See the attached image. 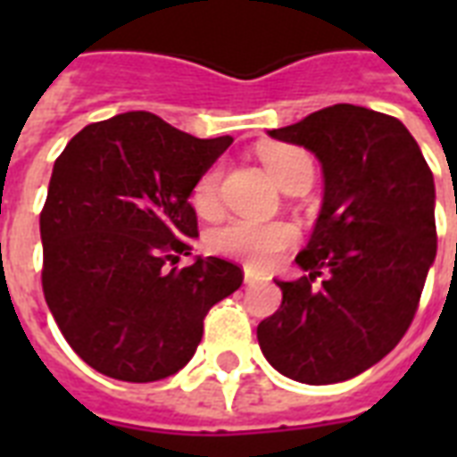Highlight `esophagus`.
I'll return each mask as SVG.
<instances>
[{
	"mask_svg": "<svg viewBox=\"0 0 457 457\" xmlns=\"http://www.w3.org/2000/svg\"><path fill=\"white\" fill-rule=\"evenodd\" d=\"M253 282H258V275L246 268V270H244V285H253Z\"/></svg>",
	"mask_w": 457,
	"mask_h": 457,
	"instance_id": "esophagus-1",
	"label": "esophagus"
}]
</instances>
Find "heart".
Wrapping results in <instances>:
<instances>
[{
  "mask_svg": "<svg viewBox=\"0 0 457 457\" xmlns=\"http://www.w3.org/2000/svg\"><path fill=\"white\" fill-rule=\"evenodd\" d=\"M265 170L282 189L308 187L315 175L311 154L292 145H270L261 149ZM220 165H211L194 182L189 201L201 218L220 213ZM296 242V228L287 220H229L208 235V249L215 256L232 258L253 270H268Z\"/></svg>",
  "mask_w": 457,
  "mask_h": 457,
  "instance_id": "obj_1",
  "label": "heart"
}]
</instances>
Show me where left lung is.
I'll use <instances>...</instances> for the list:
<instances>
[{
  "instance_id": "8db88e82",
  "label": "left lung",
  "mask_w": 457,
  "mask_h": 457,
  "mask_svg": "<svg viewBox=\"0 0 457 457\" xmlns=\"http://www.w3.org/2000/svg\"><path fill=\"white\" fill-rule=\"evenodd\" d=\"M270 137L322 163L325 196L305 270L278 282L282 303L258 325L272 368L303 384H334L382 361L408 332L436 256L434 178L394 116L334 104Z\"/></svg>"
}]
</instances>
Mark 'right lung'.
Here are the masks:
<instances>
[{"label": "right lung", "instance_id": "right-lung-1", "mask_svg": "<svg viewBox=\"0 0 457 457\" xmlns=\"http://www.w3.org/2000/svg\"><path fill=\"white\" fill-rule=\"evenodd\" d=\"M229 145L130 111L82 128L56 158L39 213L42 289L96 372L123 382L175 375L208 311L242 287V268L222 258L178 268L199 235L189 192Z\"/></svg>", "mask_w": 457, "mask_h": 457}]
</instances>
